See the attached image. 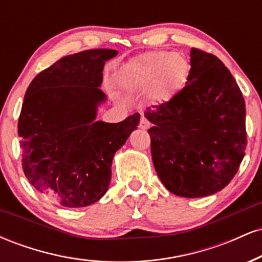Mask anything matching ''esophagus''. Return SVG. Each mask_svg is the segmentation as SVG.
<instances>
[{"label": "esophagus", "mask_w": 262, "mask_h": 262, "mask_svg": "<svg viewBox=\"0 0 262 262\" xmlns=\"http://www.w3.org/2000/svg\"><path fill=\"white\" fill-rule=\"evenodd\" d=\"M139 127H140L141 129H144V130H145V129H149V128H150V122L148 121V119L145 118V117H141V118H140Z\"/></svg>", "instance_id": "obj_1"}]
</instances>
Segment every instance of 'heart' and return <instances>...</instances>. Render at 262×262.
I'll use <instances>...</instances> for the list:
<instances>
[{"instance_id":"1","label":"heart","mask_w":262,"mask_h":262,"mask_svg":"<svg viewBox=\"0 0 262 262\" xmlns=\"http://www.w3.org/2000/svg\"><path fill=\"white\" fill-rule=\"evenodd\" d=\"M189 64L185 56L170 52H151L129 60L119 77L123 85L150 91L155 103L167 102L187 82Z\"/></svg>"}]
</instances>
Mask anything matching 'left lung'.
Instances as JSON below:
<instances>
[{"label":"left lung","mask_w":262,"mask_h":262,"mask_svg":"<svg viewBox=\"0 0 262 262\" xmlns=\"http://www.w3.org/2000/svg\"><path fill=\"white\" fill-rule=\"evenodd\" d=\"M245 101L213 54L192 48L186 86L169 102L146 108L152 162L176 196L204 197L231 181L245 155Z\"/></svg>","instance_id":"8db88e82"}]
</instances>
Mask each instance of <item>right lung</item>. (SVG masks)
Returning <instances> with one entry per match:
<instances>
[{"label":"right lung","mask_w":262,"mask_h":262,"mask_svg":"<svg viewBox=\"0 0 262 262\" xmlns=\"http://www.w3.org/2000/svg\"><path fill=\"white\" fill-rule=\"evenodd\" d=\"M117 54L91 49L64 56L26 91L18 119L23 171L33 187L64 207L90 206L106 193L113 156L139 124V113L119 123L96 119L106 101L104 62Z\"/></svg>","instance_id":"right-lung-1"}]
</instances>
